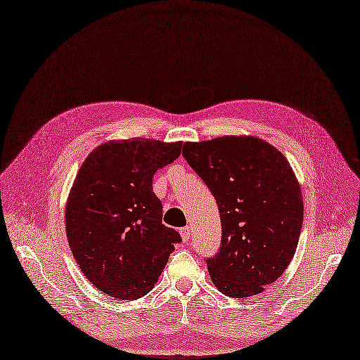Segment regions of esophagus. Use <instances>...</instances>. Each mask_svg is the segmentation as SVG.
<instances>
[{"instance_id":"esophagus-1","label":"esophagus","mask_w":360,"mask_h":360,"mask_svg":"<svg viewBox=\"0 0 360 360\" xmlns=\"http://www.w3.org/2000/svg\"><path fill=\"white\" fill-rule=\"evenodd\" d=\"M190 235H192V229H190L188 226L181 229V236H182V241H184L186 244L190 241Z\"/></svg>"}]
</instances>
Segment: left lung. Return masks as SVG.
Returning <instances> with one entry per match:
<instances>
[{"label": "left lung", "instance_id": "1", "mask_svg": "<svg viewBox=\"0 0 360 360\" xmlns=\"http://www.w3.org/2000/svg\"><path fill=\"white\" fill-rule=\"evenodd\" d=\"M182 156L217 200L221 246L205 259L229 297L259 294L286 271L303 223L302 192L286 158L258 137L187 142Z\"/></svg>", "mask_w": 360, "mask_h": 360}]
</instances>
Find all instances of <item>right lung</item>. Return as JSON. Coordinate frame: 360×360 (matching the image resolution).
I'll return each instance as SVG.
<instances>
[{
	"label": "right lung",
	"mask_w": 360,
	"mask_h": 360,
	"mask_svg": "<svg viewBox=\"0 0 360 360\" xmlns=\"http://www.w3.org/2000/svg\"><path fill=\"white\" fill-rule=\"evenodd\" d=\"M182 142H106L80 167L66 204L75 262L105 294L134 300L148 294L181 235L162 224L153 176L181 155Z\"/></svg>",
	"instance_id": "right-lung-1"
}]
</instances>
